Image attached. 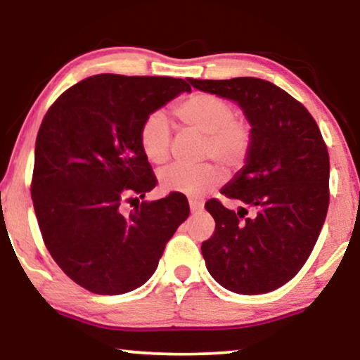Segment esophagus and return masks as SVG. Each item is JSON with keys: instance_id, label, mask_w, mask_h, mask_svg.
<instances>
[{"instance_id": "obj_1", "label": "esophagus", "mask_w": 360, "mask_h": 360, "mask_svg": "<svg viewBox=\"0 0 360 360\" xmlns=\"http://www.w3.org/2000/svg\"><path fill=\"white\" fill-rule=\"evenodd\" d=\"M190 210H191V213H200V211L203 210V203H201V201H196V200H190Z\"/></svg>"}]
</instances>
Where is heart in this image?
<instances>
[{"label": "heart", "mask_w": 360, "mask_h": 360, "mask_svg": "<svg viewBox=\"0 0 360 360\" xmlns=\"http://www.w3.org/2000/svg\"><path fill=\"white\" fill-rule=\"evenodd\" d=\"M175 116L190 129L205 136L203 159H214L228 170L244 164L250 150V129L238 120L231 103L210 93H195L175 106ZM172 126L162 111L150 112L141 126V149L152 164L167 160L170 150ZM224 175L213 164L184 165L172 164L159 172L160 188L167 193H181L190 198H201L216 188Z\"/></svg>", "instance_id": "heart-1"}]
</instances>
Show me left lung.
Masks as SVG:
<instances>
[{"mask_svg": "<svg viewBox=\"0 0 360 360\" xmlns=\"http://www.w3.org/2000/svg\"><path fill=\"white\" fill-rule=\"evenodd\" d=\"M188 82L234 101L252 137L243 169L221 188L239 201L238 211L218 200L205 205L216 223L201 244L206 269L229 292H272L303 267L326 219V144L307 108L274 83L254 77Z\"/></svg>", "mask_w": 360, "mask_h": 360, "instance_id": "obj_1", "label": "left lung"}]
</instances>
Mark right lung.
<instances>
[{
    "mask_svg": "<svg viewBox=\"0 0 360 360\" xmlns=\"http://www.w3.org/2000/svg\"><path fill=\"white\" fill-rule=\"evenodd\" d=\"M184 91L172 77H88L44 116L34 150L32 203L52 259L80 287L121 295L154 275L165 244L188 218L172 193L142 201L157 180L141 149L150 112ZM138 201L131 212L124 201Z\"/></svg>",
    "mask_w": 360,
    "mask_h": 360,
    "instance_id": "1",
    "label": "right lung"
}]
</instances>
